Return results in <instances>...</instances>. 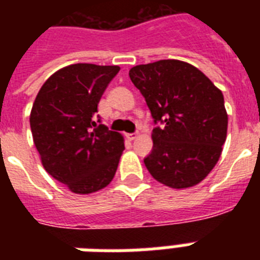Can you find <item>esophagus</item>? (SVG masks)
Returning <instances> with one entry per match:
<instances>
[{"label": "esophagus", "mask_w": 260, "mask_h": 260, "mask_svg": "<svg viewBox=\"0 0 260 260\" xmlns=\"http://www.w3.org/2000/svg\"><path fill=\"white\" fill-rule=\"evenodd\" d=\"M126 138H128V140H135V139L138 138V134H128Z\"/></svg>", "instance_id": "obj_1"}]
</instances>
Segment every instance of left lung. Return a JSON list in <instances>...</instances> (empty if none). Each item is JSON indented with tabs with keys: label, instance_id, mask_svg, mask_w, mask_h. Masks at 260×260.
Segmentation results:
<instances>
[{
	"label": "left lung",
	"instance_id": "obj_1",
	"mask_svg": "<svg viewBox=\"0 0 260 260\" xmlns=\"http://www.w3.org/2000/svg\"><path fill=\"white\" fill-rule=\"evenodd\" d=\"M129 78L146 98L154 122L147 170L173 189L191 187L212 171L226 139L221 90L190 63L165 59L139 64Z\"/></svg>",
	"mask_w": 260,
	"mask_h": 260
}]
</instances>
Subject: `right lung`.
<instances>
[{
    "label": "right lung",
    "mask_w": 260,
    "mask_h": 260,
    "mask_svg": "<svg viewBox=\"0 0 260 260\" xmlns=\"http://www.w3.org/2000/svg\"><path fill=\"white\" fill-rule=\"evenodd\" d=\"M118 66L77 63L63 67L39 90L30 110L34 143L43 167L75 194L109 185L124 138L94 121L98 102Z\"/></svg>",
    "instance_id": "obj_1"
}]
</instances>
